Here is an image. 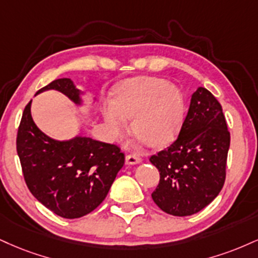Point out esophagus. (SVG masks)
Returning <instances> with one entry per match:
<instances>
[{"instance_id": "34e87169", "label": "esophagus", "mask_w": 258, "mask_h": 258, "mask_svg": "<svg viewBox=\"0 0 258 258\" xmlns=\"http://www.w3.org/2000/svg\"><path fill=\"white\" fill-rule=\"evenodd\" d=\"M125 162L126 164H138L142 162V159L137 155H127L126 159H125Z\"/></svg>"}]
</instances>
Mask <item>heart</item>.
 I'll use <instances>...</instances> for the list:
<instances>
[{
  "label": "heart",
  "mask_w": 258,
  "mask_h": 258,
  "mask_svg": "<svg viewBox=\"0 0 258 258\" xmlns=\"http://www.w3.org/2000/svg\"><path fill=\"white\" fill-rule=\"evenodd\" d=\"M184 98L176 86L160 78L128 79L114 92L103 117L114 137L126 131V120H131L136 136L153 147L168 143L175 137L184 116Z\"/></svg>",
  "instance_id": "b5f03b06"
}]
</instances>
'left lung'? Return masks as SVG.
Here are the masks:
<instances>
[{
    "label": "left lung",
    "mask_w": 258,
    "mask_h": 258,
    "mask_svg": "<svg viewBox=\"0 0 258 258\" xmlns=\"http://www.w3.org/2000/svg\"><path fill=\"white\" fill-rule=\"evenodd\" d=\"M229 143L221 104L200 86L191 96L178 139L150 157L160 172L151 194L156 206L170 215L188 216L212 203L225 184Z\"/></svg>",
    "instance_id": "8db88e82"
}]
</instances>
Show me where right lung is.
<instances>
[{"mask_svg": "<svg viewBox=\"0 0 258 258\" xmlns=\"http://www.w3.org/2000/svg\"><path fill=\"white\" fill-rule=\"evenodd\" d=\"M55 90L78 107H85L88 94L72 79L61 78L37 91ZM31 103L25 108L18 130L17 151L27 187L35 198L64 219H78L95 210L107 197L122 168L125 156L114 144L76 136L57 141L37 127L31 115ZM96 97H91V104Z\"/></svg>", "mask_w": 258, "mask_h": 258, "instance_id": "1", "label": "right lung"}]
</instances>
